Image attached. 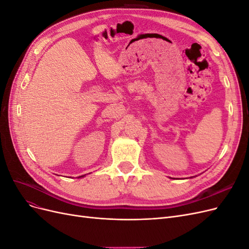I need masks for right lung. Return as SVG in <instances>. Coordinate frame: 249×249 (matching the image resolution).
<instances>
[{"instance_id": "add662e5", "label": "right lung", "mask_w": 249, "mask_h": 249, "mask_svg": "<svg viewBox=\"0 0 249 249\" xmlns=\"http://www.w3.org/2000/svg\"><path fill=\"white\" fill-rule=\"evenodd\" d=\"M85 176H86V175H84V176H80V177H78V178H84Z\"/></svg>"}]
</instances>
